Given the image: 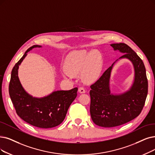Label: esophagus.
I'll use <instances>...</instances> for the list:
<instances>
[{"label": "esophagus", "instance_id": "esophagus-1", "mask_svg": "<svg viewBox=\"0 0 155 155\" xmlns=\"http://www.w3.org/2000/svg\"><path fill=\"white\" fill-rule=\"evenodd\" d=\"M78 91L79 93H81V94H83V93L86 92V90L83 87H79L78 89Z\"/></svg>", "mask_w": 155, "mask_h": 155}]
</instances>
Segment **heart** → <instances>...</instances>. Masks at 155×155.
Returning <instances> with one entry per match:
<instances>
[{
	"instance_id": "1",
	"label": "heart",
	"mask_w": 155,
	"mask_h": 155,
	"mask_svg": "<svg viewBox=\"0 0 155 155\" xmlns=\"http://www.w3.org/2000/svg\"><path fill=\"white\" fill-rule=\"evenodd\" d=\"M64 68L69 76L83 71L81 79L86 83H91L98 79L102 68V57L97 51H74L65 58Z\"/></svg>"
}]
</instances>
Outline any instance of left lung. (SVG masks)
<instances>
[{"label": "left lung", "instance_id": "left-lung-1", "mask_svg": "<svg viewBox=\"0 0 155 155\" xmlns=\"http://www.w3.org/2000/svg\"><path fill=\"white\" fill-rule=\"evenodd\" d=\"M110 46L114 50L124 53L119 59L127 58L132 61L135 77L129 90L120 95L111 94L110 77L114 62L90 86L91 119L97 125L107 128L123 125L137 117L144 106L148 90L146 68L137 53L125 43Z\"/></svg>", "mask_w": 155, "mask_h": 155}]
</instances>
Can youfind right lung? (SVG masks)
<instances>
[{"mask_svg":"<svg viewBox=\"0 0 155 155\" xmlns=\"http://www.w3.org/2000/svg\"><path fill=\"white\" fill-rule=\"evenodd\" d=\"M34 48H29L14 66L11 72L9 93L17 114L30 125L41 128L57 127L64 120L72 102L77 97L78 88L70 90H59L42 98L33 97L22 87L18 76V70L27 53Z\"/></svg>","mask_w":155,"mask_h":155,"instance_id":"right-lung-1","label":"right lung"}]
</instances>
